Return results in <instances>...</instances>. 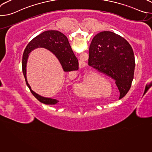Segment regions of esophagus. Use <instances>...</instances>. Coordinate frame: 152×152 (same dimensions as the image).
I'll list each match as a JSON object with an SVG mask.
<instances>
[{
  "label": "esophagus",
  "instance_id": "1",
  "mask_svg": "<svg viewBox=\"0 0 152 152\" xmlns=\"http://www.w3.org/2000/svg\"><path fill=\"white\" fill-rule=\"evenodd\" d=\"M84 67V65H83V64H81L80 66H79V67H80V68H82V67Z\"/></svg>",
  "mask_w": 152,
  "mask_h": 152
}]
</instances>
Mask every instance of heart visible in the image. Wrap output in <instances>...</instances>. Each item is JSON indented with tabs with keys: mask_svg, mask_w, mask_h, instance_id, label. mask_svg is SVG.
I'll return each instance as SVG.
<instances>
[{
	"mask_svg": "<svg viewBox=\"0 0 152 152\" xmlns=\"http://www.w3.org/2000/svg\"><path fill=\"white\" fill-rule=\"evenodd\" d=\"M85 83V88L83 87V85L79 84L76 87V90L79 95L87 97L94 96L91 91L92 88H97L99 91L104 92L106 90V87L104 86H108L107 80L104 77L96 73L90 75L89 80Z\"/></svg>",
	"mask_w": 152,
	"mask_h": 152,
	"instance_id": "heart-1",
	"label": "heart"
}]
</instances>
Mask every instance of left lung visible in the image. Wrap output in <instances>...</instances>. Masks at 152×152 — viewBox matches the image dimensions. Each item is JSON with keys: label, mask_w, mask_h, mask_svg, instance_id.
<instances>
[{"label": "left lung", "mask_w": 152, "mask_h": 152, "mask_svg": "<svg viewBox=\"0 0 152 152\" xmlns=\"http://www.w3.org/2000/svg\"><path fill=\"white\" fill-rule=\"evenodd\" d=\"M88 65L114 79L119 99L127 93L134 79L135 62L132 48L124 38L110 31L95 35L90 46Z\"/></svg>", "instance_id": "obj_1"}]
</instances>
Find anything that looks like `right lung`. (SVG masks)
Here are the masks:
<instances>
[{
    "mask_svg": "<svg viewBox=\"0 0 152 152\" xmlns=\"http://www.w3.org/2000/svg\"><path fill=\"white\" fill-rule=\"evenodd\" d=\"M38 48H44L52 52L58 59L65 72L76 71L79 62L75 55L67 37L57 31H47L32 39L27 45L22 59V70L26 83L34 96L40 102L46 104H55L59 101L55 99L43 97L34 92L29 84L26 77V66L30 53Z\"/></svg>",
    "mask_w": 152,
    "mask_h": 152,
    "instance_id": "add662e5",
    "label": "right lung"
}]
</instances>
